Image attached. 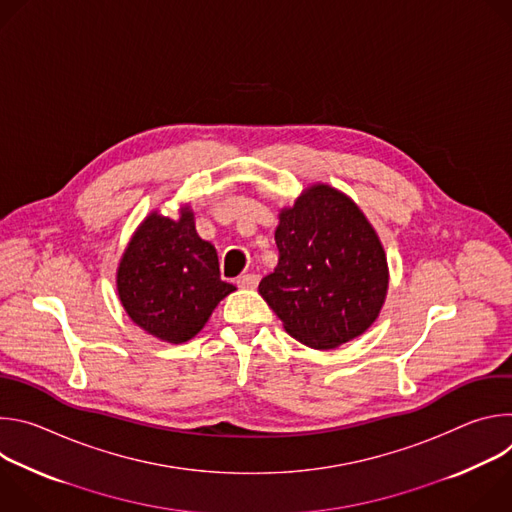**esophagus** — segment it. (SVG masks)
Segmentation results:
<instances>
[{
    "label": "esophagus",
    "mask_w": 512,
    "mask_h": 512,
    "mask_svg": "<svg viewBox=\"0 0 512 512\" xmlns=\"http://www.w3.org/2000/svg\"><path fill=\"white\" fill-rule=\"evenodd\" d=\"M257 283H259V275L257 273H245V275H241L237 279V285L243 287V289H253V287H257Z\"/></svg>",
    "instance_id": "esophagus-1"
}]
</instances>
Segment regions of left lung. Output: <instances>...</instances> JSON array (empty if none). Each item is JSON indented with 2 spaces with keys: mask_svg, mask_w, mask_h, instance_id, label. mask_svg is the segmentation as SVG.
<instances>
[{
  "mask_svg": "<svg viewBox=\"0 0 512 512\" xmlns=\"http://www.w3.org/2000/svg\"><path fill=\"white\" fill-rule=\"evenodd\" d=\"M277 267L259 294L289 336L316 350L338 348L379 318L389 265L358 204L330 184H312L279 210Z\"/></svg>",
  "mask_w": 512,
  "mask_h": 512,
  "instance_id": "8db88e82",
  "label": "left lung"
}]
</instances>
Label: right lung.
<instances>
[{"label": "right lung", "mask_w": 512, "mask_h": 512, "mask_svg": "<svg viewBox=\"0 0 512 512\" xmlns=\"http://www.w3.org/2000/svg\"><path fill=\"white\" fill-rule=\"evenodd\" d=\"M235 289L221 279L216 249L196 233L188 204L178 218L158 210L145 216L117 267L119 302L131 322L170 344L194 338Z\"/></svg>", "instance_id": "obj_1"}]
</instances>
